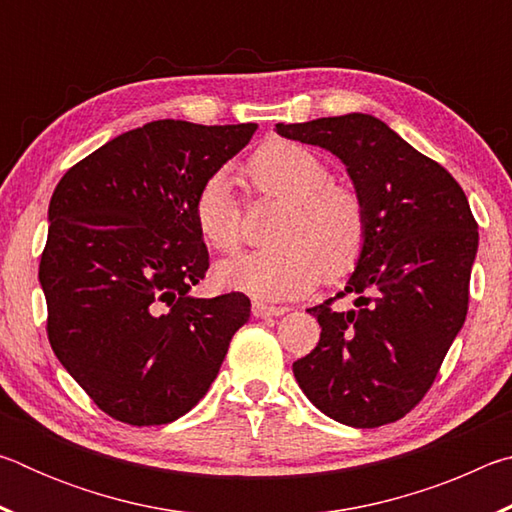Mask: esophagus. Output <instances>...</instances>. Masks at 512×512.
I'll list each match as a JSON object with an SVG mask.
<instances>
[{"instance_id": "obj_1", "label": "esophagus", "mask_w": 512, "mask_h": 512, "mask_svg": "<svg viewBox=\"0 0 512 512\" xmlns=\"http://www.w3.org/2000/svg\"><path fill=\"white\" fill-rule=\"evenodd\" d=\"M289 311V307H273V305H264V302H253V314L257 318H275V316H284Z\"/></svg>"}]
</instances>
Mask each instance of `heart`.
I'll return each mask as SVG.
<instances>
[{
    "label": "heart",
    "instance_id": "obj_1",
    "mask_svg": "<svg viewBox=\"0 0 512 512\" xmlns=\"http://www.w3.org/2000/svg\"><path fill=\"white\" fill-rule=\"evenodd\" d=\"M253 192L284 203L268 239L275 244L225 259L216 280L259 300L302 296L323 280L357 271L370 244V216L357 189L332 183L327 162L307 146L271 140L248 162ZM192 216L201 237L219 253L241 241L244 210L228 173H212L198 187Z\"/></svg>",
    "mask_w": 512,
    "mask_h": 512
}]
</instances>
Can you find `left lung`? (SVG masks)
I'll use <instances>...</instances> for the list:
<instances>
[{
  "instance_id": "left-lung-1",
  "label": "left lung",
  "mask_w": 512,
  "mask_h": 512,
  "mask_svg": "<svg viewBox=\"0 0 512 512\" xmlns=\"http://www.w3.org/2000/svg\"><path fill=\"white\" fill-rule=\"evenodd\" d=\"M275 131L332 151L370 216L366 257L336 293L357 297L355 309L334 310L335 298L307 309L320 341L293 363V375L336 422L372 429L400 420L427 395L465 323L479 246L467 196L445 167L372 115Z\"/></svg>"
}]
</instances>
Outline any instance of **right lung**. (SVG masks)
I'll use <instances>...</instances> for the list:
<instances>
[{
    "instance_id": "obj_1",
    "label": "right lung",
    "mask_w": 512,
    "mask_h": 512,
    "mask_svg": "<svg viewBox=\"0 0 512 512\" xmlns=\"http://www.w3.org/2000/svg\"><path fill=\"white\" fill-rule=\"evenodd\" d=\"M255 128L151 121L76 162L56 185L38 271L47 336L110 418L151 427L192 411L250 318L244 293L189 291L210 268L194 194Z\"/></svg>"
}]
</instances>
